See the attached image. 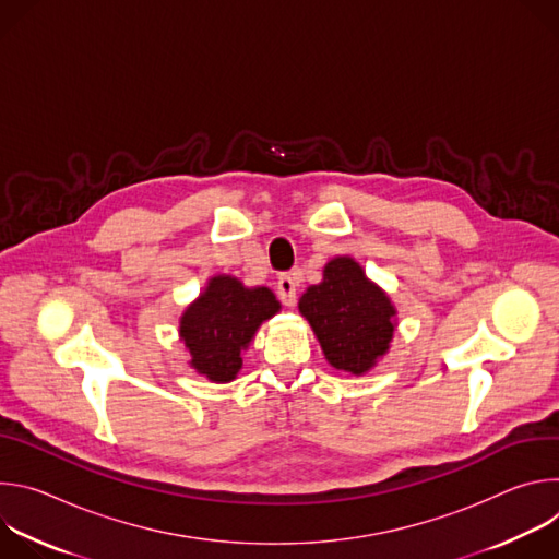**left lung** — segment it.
I'll list each match as a JSON object with an SVG mask.
<instances>
[{
	"instance_id": "left-lung-1",
	"label": "left lung",
	"mask_w": 559,
	"mask_h": 559,
	"mask_svg": "<svg viewBox=\"0 0 559 559\" xmlns=\"http://www.w3.org/2000/svg\"><path fill=\"white\" fill-rule=\"evenodd\" d=\"M278 309L281 302L267 287L248 289L234 276H212L181 316L179 334L192 356L190 365L212 382L234 380L243 367L241 352Z\"/></svg>"
}]
</instances>
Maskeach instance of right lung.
Returning a JSON list of instances; mask_svg holds the SVG:
<instances>
[{"instance_id":"right-lung-1","label":"right lung","mask_w":559,"mask_h":559,"mask_svg":"<svg viewBox=\"0 0 559 559\" xmlns=\"http://www.w3.org/2000/svg\"><path fill=\"white\" fill-rule=\"evenodd\" d=\"M332 367L360 376L386 354L393 338L395 309L352 257L325 265L323 283L311 285L300 302Z\"/></svg>"}]
</instances>
